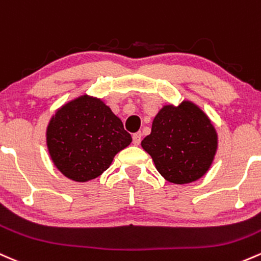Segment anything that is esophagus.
Masks as SVG:
<instances>
[{
  "mask_svg": "<svg viewBox=\"0 0 261 261\" xmlns=\"http://www.w3.org/2000/svg\"><path fill=\"white\" fill-rule=\"evenodd\" d=\"M141 137H142V134L141 133H136L133 135V144L135 146H139L141 144Z\"/></svg>",
  "mask_w": 261,
  "mask_h": 261,
  "instance_id": "34e87169",
  "label": "esophagus"
}]
</instances>
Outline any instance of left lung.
<instances>
[{
  "mask_svg": "<svg viewBox=\"0 0 261 261\" xmlns=\"http://www.w3.org/2000/svg\"><path fill=\"white\" fill-rule=\"evenodd\" d=\"M157 171L168 182L197 181L210 170L218 137L211 120L191 101L166 105L154 116L151 134L141 142Z\"/></svg>",
  "mask_w": 261,
  "mask_h": 261,
  "instance_id": "obj_1",
  "label": "left lung"
}]
</instances>
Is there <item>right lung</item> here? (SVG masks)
<instances>
[{
  "label": "right lung",
  "instance_id": "add662e5",
  "mask_svg": "<svg viewBox=\"0 0 261 261\" xmlns=\"http://www.w3.org/2000/svg\"><path fill=\"white\" fill-rule=\"evenodd\" d=\"M121 120L100 99L82 95L63 105L47 127L51 161L68 178H96L131 144Z\"/></svg>",
  "mask_w": 261,
  "mask_h": 261
}]
</instances>
